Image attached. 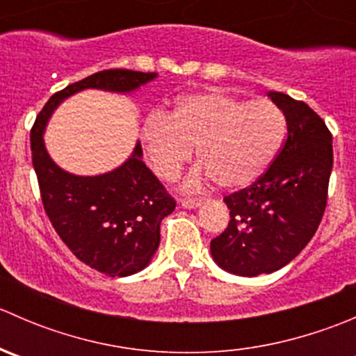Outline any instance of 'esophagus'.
I'll list each match as a JSON object with an SVG mask.
<instances>
[{
  "mask_svg": "<svg viewBox=\"0 0 356 356\" xmlns=\"http://www.w3.org/2000/svg\"><path fill=\"white\" fill-rule=\"evenodd\" d=\"M201 204H203V200H200V198H182L181 200V207L189 208V210H191V208H198V207H201Z\"/></svg>",
  "mask_w": 356,
  "mask_h": 356,
  "instance_id": "esophagus-1",
  "label": "esophagus"
}]
</instances>
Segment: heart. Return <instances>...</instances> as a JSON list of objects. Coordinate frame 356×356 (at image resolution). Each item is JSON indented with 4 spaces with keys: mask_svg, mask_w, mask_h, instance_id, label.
Masks as SVG:
<instances>
[{
    "mask_svg": "<svg viewBox=\"0 0 356 356\" xmlns=\"http://www.w3.org/2000/svg\"><path fill=\"white\" fill-rule=\"evenodd\" d=\"M286 136V117L270 99H248L220 91L188 95L170 115L155 111L143 124L146 155L158 177L172 181L193 158L222 189L253 184L274 163ZM196 170L186 188L201 184Z\"/></svg>",
    "mask_w": 356,
    "mask_h": 356,
    "instance_id": "b5f03b06",
    "label": "heart"
}]
</instances>
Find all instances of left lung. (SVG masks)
<instances>
[{"label":"left lung","instance_id":"8db88e82","mask_svg":"<svg viewBox=\"0 0 356 356\" xmlns=\"http://www.w3.org/2000/svg\"><path fill=\"white\" fill-rule=\"evenodd\" d=\"M282 110L288 138L268 170L250 188L225 196L227 229L211 239L215 264L245 277L288 265L310 243L327 204L332 136L307 103L268 91Z\"/></svg>","mask_w":356,"mask_h":356}]
</instances>
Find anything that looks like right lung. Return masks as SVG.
Returning <instances> with one entry per match:
<instances>
[{
  "instance_id": "add662e5",
  "label": "right lung",
  "mask_w": 356,
  "mask_h": 356,
  "mask_svg": "<svg viewBox=\"0 0 356 356\" xmlns=\"http://www.w3.org/2000/svg\"><path fill=\"white\" fill-rule=\"evenodd\" d=\"M155 72L113 68L92 74L55 92L31 131L32 165L46 215L68 250L110 277H125L148 267L160 245V224L175 201L143 161L139 143L132 155L99 175H74L60 168L44 146V129L56 106L84 89L138 91Z\"/></svg>"
}]
</instances>
